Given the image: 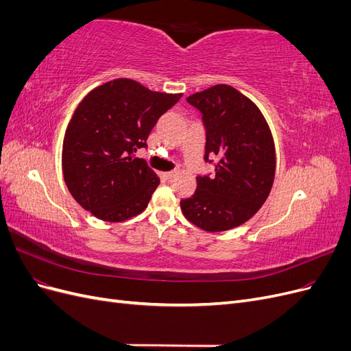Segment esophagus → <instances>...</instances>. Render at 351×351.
Returning a JSON list of instances; mask_svg holds the SVG:
<instances>
[{
  "label": "esophagus",
  "mask_w": 351,
  "mask_h": 351,
  "mask_svg": "<svg viewBox=\"0 0 351 351\" xmlns=\"http://www.w3.org/2000/svg\"><path fill=\"white\" fill-rule=\"evenodd\" d=\"M174 176H176V171H167V173H162V178H165V180L173 178Z\"/></svg>",
  "instance_id": "34e87169"
}]
</instances>
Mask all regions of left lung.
I'll return each mask as SVG.
<instances>
[{
  "label": "left lung",
  "mask_w": 351,
  "mask_h": 351,
  "mask_svg": "<svg viewBox=\"0 0 351 351\" xmlns=\"http://www.w3.org/2000/svg\"><path fill=\"white\" fill-rule=\"evenodd\" d=\"M202 112L206 132L205 161L215 173L197 176L195 193L180 200L196 227L219 232L241 226L267 200L275 177V146L265 117L230 84H215L187 97Z\"/></svg>",
  "instance_id": "left-lung-1"
}]
</instances>
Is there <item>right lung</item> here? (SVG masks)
Returning a JSON list of instances; mask_svg holds the SVG:
<instances>
[{
  "label": "right lung",
  "instance_id": "1",
  "mask_svg": "<svg viewBox=\"0 0 351 351\" xmlns=\"http://www.w3.org/2000/svg\"><path fill=\"white\" fill-rule=\"evenodd\" d=\"M182 93L154 92L132 79L90 90L62 142V176L74 200L102 221L129 219L147 206L159 178L134 152Z\"/></svg>",
  "mask_w": 351,
  "mask_h": 351
}]
</instances>
